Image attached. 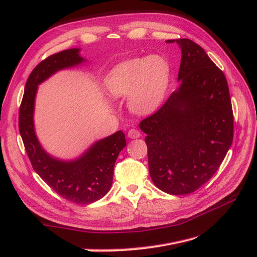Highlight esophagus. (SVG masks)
I'll use <instances>...</instances> for the list:
<instances>
[{"instance_id": "obj_1", "label": "esophagus", "mask_w": 257, "mask_h": 257, "mask_svg": "<svg viewBox=\"0 0 257 257\" xmlns=\"http://www.w3.org/2000/svg\"><path fill=\"white\" fill-rule=\"evenodd\" d=\"M127 135H128V137H130V138H132V139H135V138L141 137V135H142V134H141V132H139L138 130L131 128V130L128 131Z\"/></svg>"}]
</instances>
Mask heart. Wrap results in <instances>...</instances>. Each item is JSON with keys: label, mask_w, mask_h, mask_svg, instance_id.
<instances>
[{"label": "heart", "mask_w": 257, "mask_h": 257, "mask_svg": "<svg viewBox=\"0 0 257 257\" xmlns=\"http://www.w3.org/2000/svg\"><path fill=\"white\" fill-rule=\"evenodd\" d=\"M169 64L160 54L134 58L115 65L107 77V88L115 97H126L130 110L148 114L157 110L169 84Z\"/></svg>", "instance_id": "obj_1"}]
</instances>
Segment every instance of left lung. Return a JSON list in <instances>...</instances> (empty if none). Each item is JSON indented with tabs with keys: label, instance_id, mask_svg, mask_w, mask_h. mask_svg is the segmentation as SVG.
I'll return each instance as SVG.
<instances>
[{
	"label": "left lung",
	"instance_id": "1",
	"mask_svg": "<svg viewBox=\"0 0 257 257\" xmlns=\"http://www.w3.org/2000/svg\"><path fill=\"white\" fill-rule=\"evenodd\" d=\"M181 48L180 87L139 127L147 134L149 173L155 186L184 195L208 182L234 137V114L224 73L189 38L170 40Z\"/></svg>",
	"mask_w": 257,
	"mask_h": 257
}]
</instances>
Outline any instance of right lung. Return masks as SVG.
<instances>
[{"label": "right lung", "mask_w": 257, "mask_h": 257, "mask_svg": "<svg viewBox=\"0 0 257 257\" xmlns=\"http://www.w3.org/2000/svg\"><path fill=\"white\" fill-rule=\"evenodd\" d=\"M79 49H67L43 60L30 74L19 108V132L33 169L60 196L78 205L104 197L112 184L113 168L126 146L122 131L98 141L81 158L63 162L51 158L38 143L33 124L37 85L59 69L81 63Z\"/></svg>", "instance_id": "right-lung-1"}]
</instances>
